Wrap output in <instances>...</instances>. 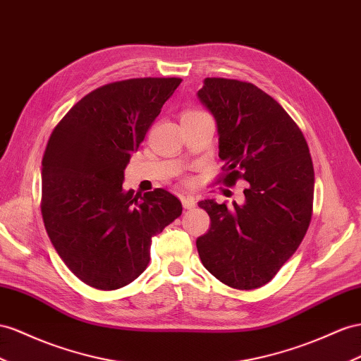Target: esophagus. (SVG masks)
Returning a JSON list of instances; mask_svg holds the SVG:
<instances>
[{
    "label": "esophagus",
    "mask_w": 361,
    "mask_h": 361,
    "mask_svg": "<svg viewBox=\"0 0 361 361\" xmlns=\"http://www.w3.org/2000/svg\"><path fill=\"white\" fill-rule=\"evenodd\" d=\"M181 202H183V207L184 209H193L197 206V201L193 197H183L181 198Z\"/></svg>",
    "instance_id": "obj_1"
}]
</instances>
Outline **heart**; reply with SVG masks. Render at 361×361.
<instances>
[{
	"label": "heart",
	"instance_id": "b5f03b06",
	"mask_svg": "<svg viewBox=\"0 0 361 361\" xmlns=\"http://www.w3.org/2000/svg\"><path fill=\"white\" fill-rule=\"evenodd\" d=\"M190 113H197V111H190Z\"/></svg>",
	"mask_w": 361,
	"mask_h": 361
}]
</instances>
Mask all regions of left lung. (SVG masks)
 Instances as JSON below:
<instances>
[{"mask_svg": "<svg viewBox=\"0 0 361 361\" xmlns=\"http://www.w3.org/2000/svg\"><path fill=\"white\" fill-rule=\"evenodd\" d=\"M215 117L224 184L247 181L243 206L200 201L210 228L197 239L202 265L236 290L270 282L307 233L314 168L307 140L277 102L248 82L206 78L197 92Z\"/></svg>", "mask_w": 361, "mask_h": 361, "instance_id": "8db88e82", "label": "left lung"}]
</instances>
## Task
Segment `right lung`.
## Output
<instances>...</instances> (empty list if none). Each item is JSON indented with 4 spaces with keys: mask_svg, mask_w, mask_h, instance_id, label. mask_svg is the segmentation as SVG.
I'll use <instances>...</instances> for the list:
<instances>
[{
    "mask_svg": "<svg viewBox=\"0 0 361 361\" xmlns=\"http://www.w3.org/2000/svg\"><path fill=\"white\" fill-rule=\"evenodd\" d=\"M178 78L113 82L82 97L53 129L42 157V219L61 259L82 282L117 290L140 276L152 236L181 215L164 189L122 188L131 154Z\"/></svg>",
    "mask_w": 361,
    "mask_h": 361,
    "instance_id": "obj_1",
    "label": "right lung"
}]
</instances>
